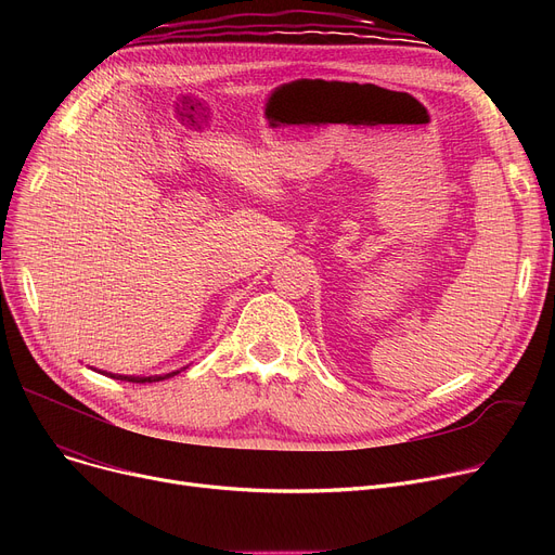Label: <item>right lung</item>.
<instances>
[{"label":"right lung","mask_w":555,"mask_h":555,"mask_svg":"<svg viewBox=\"0 0 555 555\" xmlns=\"http://www.w3.org/2000/svg\"><path fill=\"white\" fill-rule=\"evenodd\" d=\"M186 369V366H184ZM182 371V369H180ZM180 371H172V373H164V375H119V373H105L109 377H114V380H126V383H159V380H166V377H172L178 375ZM103 373V371H101Z\"/></svg>","instance_id":"1"}]
</instances>
